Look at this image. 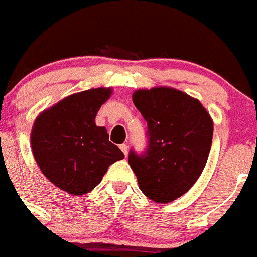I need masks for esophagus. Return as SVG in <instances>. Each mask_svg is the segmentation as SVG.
Listing matches in <instances>:
<instances>
[{
	"instance_id": "1",
	"label": "esophagus",
	"mask_w": 257,
	"mask_h": 257,
	"mask_svg": "<svg viewBox=\"0 0 257 257\" xmlns=\"http://www.w3.org/2000/svg\"><path fill=\"white\" fill-rule=\"evenodd\" d=\"M119 148H120V150H122V152H123V154H124V156H127V150H128V146L123 143V144H120Z\"/></svg>"
}]
</instances>
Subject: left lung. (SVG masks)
Returning <instances> with one entry per match:
<instances>
[{
    "label": "left lung",
    "instance_id": "left-lung-1",
    "mask_svg": "<svg viewBox=\"0 0 257 257\" xmlns=\"http://www.w3.org/2000/svg\"><path fill=\"white\" fill-rule=\"evenodd\" d=\"M147 122L148 146L128 164L144 196L168 203L185 194L202 173L213 141V119L198 99L167 86L134 92Z\"/></svg>",
    "mask_w": 257,
    "mask_h": 257
}]
</instances>
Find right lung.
Listing matches in <instances>:
<instances>
[{
	"label": "right lung",
	"instance_id": "right-lung-1",
	"mask_svg": "<svg viewBox=\"0 0 257 257\" xmlns=\"http://www.w3.org/2000/svg\"><path fill=\"white\" fill-rule=\"evenodd\" d=\"M111 88L89 89L68 95L40 113L31 130V147L40 171L61 190L84 196L98 185L107 168L124 158L95 124L99 107Z\"/></svg>",
	"mask_w": 257,
	"mask_h": 257
}]
</instances>
